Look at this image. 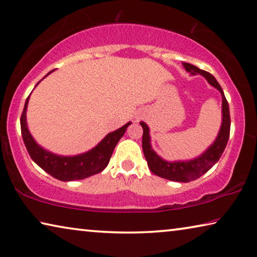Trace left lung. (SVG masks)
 <instances>
[{
    "instance_id": "obj_1",
    "label": "left lung",
    "mask_w": 257,
    "mask_h": 257,
    "mask_svg": "<svg viewBox=\"0 0 257 257\" xmlns=\"http://www.w3.org/2000/svg\"><path fill=\"white\" fill-rule=\"evenodd\" d=\"M183 67L185 68L186 72H189L191 75L200 74L207 80L211 87L217 89L222 96V122L221 127H219L218 134L215 141L211 143L208 148H207L198 157L190 160H175V161H168L166 159L161 158L159 154L152 149V144H151V136H150V128L149 125L145 123L144 121H141L140 123L143 127V140H142V148H143V152L146 161H148V166L151 172L156 174L157 176L166 178V180L174 181V182H181V183H187L191 181H194L206 174L208 170L213 167L216 162L219 160V158L224 152L226 148L227 141H229L230 136V127H231V120H230V109L227 100L224 96L223 89L217 80L210 74V73L202 71L194 65H191L189 63H182Z\"/></svg>"
}]
</instances>
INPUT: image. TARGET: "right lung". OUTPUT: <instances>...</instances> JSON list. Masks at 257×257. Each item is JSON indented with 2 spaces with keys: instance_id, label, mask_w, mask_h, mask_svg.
I'll return each mask as SVG.
<instances>
[{
  "instance_id": "obj_1",
  "label": "right lung",
  "mask_w": 257,
  "mask_h": 257,
  "mask_svg": "<svg viewBox=\"0 0 257 257\" xmlns=\"http://www.w3.org/2000/svg\"><path fill=\"white\" fill-rule=\"evenodd\" d=\"M51 72H49L46 76L50 74ZM30 96L26 99L22 117H20V127H22L24 143H25L32 160L36 165L41 167L44 172L51 175L52 177L63 182L84 180V178L90 177L92 175L103 172L108 165L109 159L112 157L117 142L120 141V138L124 135L125 130L132 124V122L129 121L121 128L108 133L95 148L87 151V152L76 154V156H59V154L52 153L38 144V142L34 140V137L30 133L26 119Z\"/></svg>"
}]
</instances>
